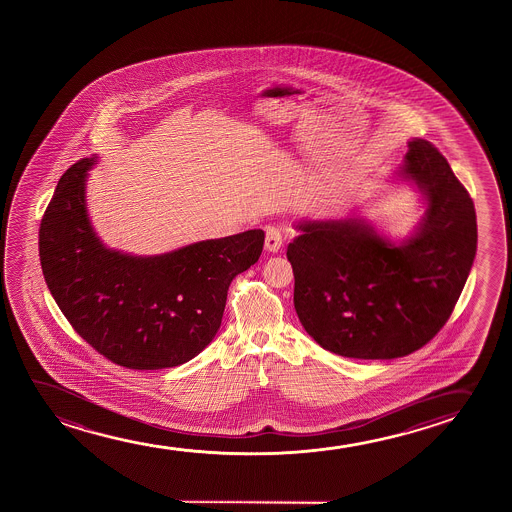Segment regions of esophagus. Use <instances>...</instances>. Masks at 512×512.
Segmentation results:
<instances>
[{"label": "esophagus", "instance_id": "34e87169", "mask_svg": "<svg viewBox=\"0 0 512 512\" xmlns=\"http://www.w3.org/2000/svg\"><path fill=\"white\" fill-rule=\"evenodd\" d=\"M283 245V236H281V229L269 225L266 229V250L267 252L276 253Z\"/></svg>", "mask_w": 512, "mask_h": 512}]
</instances>
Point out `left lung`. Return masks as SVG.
<instances>
[{
    "label": "left lung",
    "mask_w": 512,
    "mask_h": 512,
    "mask_svg": "<svg viewBox=\"0 0 512 512\" xmlns=\"http://www.w3.org/2000/svg\"><path fill=\"white\" fill-rule=\"evenodd\" d=\"M399 175L427 199L406 243L344 218L301 222L287 248L302 327L341 357L388 360L423 348L448 322L476 257L474 203L444 155L409 141Z\"/></svg>",
    "instance_id": "obj_1"
}]
</instances>
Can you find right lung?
<instances>
[{
    "mask_svg": "<svg viewBox=\"0 0 512 512\" xmlns=\"http://www.w3.org/2000/svg\"><path fill=\"white\" fill-rule=\"evenodd\" d=\"M94 162H75L43 213L40 262L50 294L78 336L113 364L140 371L185 364L213 341L229 285L259 260L264 231L155 257L108 250L85 208Z\"/></svg>",
    "mask_w": 512,
    "mask_h": 512,
    "instance_id": "add662e5",
    "label": "right lung"
}]
</instances>
